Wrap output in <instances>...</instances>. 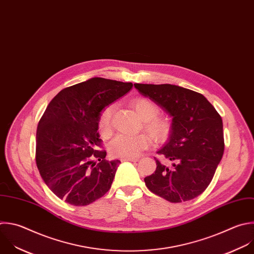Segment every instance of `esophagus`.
Here are the masks:
<instances>
[{
	"mask_svg": "<svg viewBox=\"0 0 254 254\" xmlns=\"http://www.w3.org/2000/svg\"><path fill=\"white\" fill-rule=\"evenodd\" d=\"M122 161H137V158H122Z\"/></svg>",
	"mask_w": 254,
	"mask_h": 254,
	"instance_id": "34e87169",
	"label": "esophagus"
}]
</instances>
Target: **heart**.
<instances>
[{"label": "heart", "instance_id": "1", "mask_svg": "<svg viewBox=\"0 0 254 254\" xmlns=\"http://www.w3.org/2000/svg\"><path fill=\"white\" fill-rule=\"evenodd\" d=\"M131 106L139 119L143 121V128L155 141H164L170 136L172 124L167 119L157 117L159 110L155 104L145 98H137L132 102ZM113 113L114 106L110 105L100 115L99 129L104 135H109L112 131ZM149 145L150 138L144 133L135 135L119 134L111 141L109 151L115 157L134 158Z\"/></svg>", "mask_w": 254, "mask_h": 254}]
</instances>
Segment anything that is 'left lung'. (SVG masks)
Returning <instances> with one entry per match:
<instances>
[{"label": "left lung", "mask_w": 254, "mask_h": 254, "mask_svg": "<svg viewBox=\"0 0 254 254\" xmlns=\"http://www.w3.org/2000/svg\"><path fill=\"white\" fill-rule=\"evenodd\" d=\"M134 87L173 117L170 138L157 151L174 161L173 166L154 157L156 170L144 179L146 188L170 202L193 199L209 186L223 155L221 117L204 96L191 90L170 83Z\"/></svg>", "instance_id": "1"}]
</instances>
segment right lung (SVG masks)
<instances>
[{"mask_svg":"<svg viewBox=\"0 0 254 254\" xmlns=\"http://www.w3.org/2000/svg\"><path fill=\"white\" fill-rule=\"evenodd\" d=\"M131 87V82L93 77L62 90L50 102L37 128L36 162L59 198L84 206L110 190L121 161L106 160L107 151L98 149L99 118Z\"/></svg>","mask_w":254,"mask_h":254,"instance_id":"obj_1","label":"right lung"}]
</instances>
